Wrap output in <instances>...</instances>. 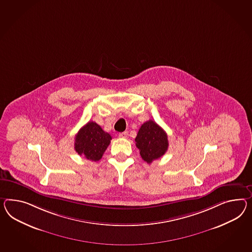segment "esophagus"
<instances>
[{"label":"esophagus","mask_w":252,"mask_h":252,"mask_svg":"<svg viewBox=\"0 0 252 252\" xmlns=\"http://www.w3.org/2000/svg\"><path fill=\"white\" fill-rule=\"evenodd\" d=\"M119 137L120 138H127L128 137V131H124V132H121L120 134H119Z\"/></svg>","instance_id":"1"}]
</instances>
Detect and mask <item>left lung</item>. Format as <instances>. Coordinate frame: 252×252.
<instances>
[{
  "label": "left lung",
  "instance_id": "obj_1",
  "mask_svg": "<svg viewBox=\"0 0 252 252\" xmlns=\"http://www.w3.org/2000/svg\"><path fill=\"white\" fill-rule=\"evenodd\" d=\"M135 142L142 160L148 163L164 155L169 145L166 132L152 120L141 126Z\"/></svg>",
  "mask_w": 252,
  "mask_h": 252
}]
</instances>
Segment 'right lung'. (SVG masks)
<instances>
[{
	"instance_id": "obj_1",
	"label": "right lung",
	"mask_w": 252,
	"mask_h": 252,
	"mask_svg": "<svg viewBox=\"0 0 252 252\" xmlns=\"http://www.w3.org/2000/svg\"><path fill=\"white\" fill-rule=\"evenodd\" d=\"M111 136L94 122H89L75 137V150L78 155L91 161L101 159L110 143Z\"/></svg>"
}]
</instances>
